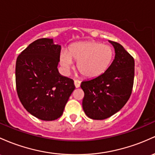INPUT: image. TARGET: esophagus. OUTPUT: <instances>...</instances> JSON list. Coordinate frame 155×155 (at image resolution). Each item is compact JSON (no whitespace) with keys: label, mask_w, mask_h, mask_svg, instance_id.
<instances>
[{"label":"esophagus","mask_w":155,"mask_h":155,"mask_svg":"<svg viewBox=\"0 0 155 155\" xmlns=\"http://www.w3.org/2000/svg\"><path fill=\"white\" fill-rule=\"evenodd\" d=\"M74 84H75V87H76V88H79V87H80L81 81L79 80H74Z\"/></svg>","instance_id":"1"}]
</instances>
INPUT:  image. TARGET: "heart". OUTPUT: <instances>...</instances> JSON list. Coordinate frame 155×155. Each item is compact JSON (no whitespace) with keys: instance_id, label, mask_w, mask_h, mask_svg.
<instances>
[{"instance_id":"heart-1","label":"heart","mask_w":155,"mask_h":155,"mask_svg":"<svg viewBox=\"0 0 155 155\" xmlns=\"http://www.w3.org/2000/svg\"><path fill=\"white\" fill-rule=\"evenodd\" d=\"M114 57L113 48L107 45L95 41H84L74 44L68 51H62L59 62L65 74L74 68V61L77 62V69L87 78L101 76L110 68Z\"/></svg>"}]
</instances>
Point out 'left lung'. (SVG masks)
I'll list each match as a JSON object with an SVG mask.
<instances>
[{
  "instance_id": "obj_1",
  "label": "left lung",
  "mask_w": 155,
  "mask_h": 155,
  "mask_svg": "<svg viewBox=\"0 0 155 155\" xmlns=\"http://www.w3.org/2000/svg\"><path fill=\"white\" fill-rule=\"evenodd\" d=\"M109 42L115 53L110 68L101 76L81 83L84 93L83 110L94 120H104L118 113L130 98L133 87V57L120 44Z\"/></svg>"
}]
</instances>
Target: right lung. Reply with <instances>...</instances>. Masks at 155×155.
<instances>
[{
    "label": "right lung",
    "mask_w": 155,
    "mask_h": 155,
    "mask_svg": "<svg viewBox=\"0 0 155 155\" xmlns=\"http://www.w3.org/2000/svg\"><path fill=\"white\" fill-rule=\"evenodd\" d=\"M61 45L42 38L31 42L18 56L16 87L20 102L32 115L54 120L62 115L74 91L73 79L59 73Z\"/></svg>",
    "instance_id": "add662e5"
}]
</instances>
